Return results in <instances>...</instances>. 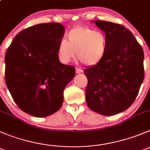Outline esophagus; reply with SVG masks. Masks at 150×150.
Here are the masks:
<instances>
[{"label":"esophagus","instance_id":"34e87169","mask_svg":"<svg viewBox=\"0 0 150 150\" xmlns=\"http://www.w3.org/2000/svg\"><path fill=\"white\" fill-rule=\"evenodd\" d=\"M82 72V69L79 68H76V74H80V73Z\"/></svg>","mask_w":150,"mask_h":150}]
</instances>
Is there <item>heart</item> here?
<instances>
[{
	"mask_svg": "<svg viewBox=\"0 0 150 150\" xmlns=\"http://www.w3.org/2000/svg\"><path fill=\"white\" fill-rule=\"evenodd\" d=\"M108 48L106 35L101 31L89 27H76L67 35L57 47L59 59L68 63L77 55L80 62L86 65H94L104 58Z\"/></svg>",
	"mask_w": 150,
	"mask_h": 150,
	"instance_id": "obj_1",
	"label": "heart"
}]
</instances>
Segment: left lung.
<instances>
[{
	"mask_svg": "<svg viewBox=\"0 0 150 150\" xmlns=\"http://www.w3.org/2000/svg\"><path fill=\"white\" fill-rule=\"evenodd\" d=\"M94 23L105 32L108 48L103 59L84 70L88 78L87 105L91 110L113 115L135 101L144 78V51L124 25L103 21Z\"/></svg>",
	"mask_w": 150,
	"mask_h": 150,
	"instance_id": "obj_1",
	"label": "left lung"
}]
</instances>
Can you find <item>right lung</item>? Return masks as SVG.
<instances>
[{
	"instance_id": "obj_1",
	"label": "right lung",
	"mask_w": 150,
	"mask_h": 150,
	"mask_svg": "<svg viewBox=\"0 0 150 150\" xmlns=\"http://www.w3.org/2000/svg\"><path fill=\"white\" fill-rule=\"evenodd\" d=\"M65 28L58 23L32 25L18 34L5 55V80L18 108L36 117L60 109L75 68L63 65L57 47Z\"/></svg>"
}]
</instances>
